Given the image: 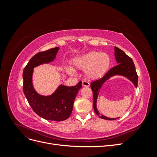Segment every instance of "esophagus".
I'll list each match as a JSON object with an SVG mask.
<instances>
[{"mask_svg":"<svg viewBox=\"0 0 157 157\" xmlns=\"http://www.w3.org/2000/svg\"><path fill=\"white\" fill-rule=\"evenodd\" d=\"M82 86H86V87H88L90 86V83L86 80H83L82 81Z\"/></svg>","mask_w":157,"mask_h":157,"instance_id":"1","label":"esophagus"}]
</instances>
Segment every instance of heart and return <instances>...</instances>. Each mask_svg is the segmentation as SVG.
<instances>
[{
    "instance_id": "obj_1",
    "label": "heart",
    "mask_w": 157,
    "mask_h": 157,
    "mask_svg": "<svg viewBox=\"0 0 157 157\" xmlns=\"http://www.w3.org/2000/svg\"><path fill=\"white\" fill-rule=\"evenodd\" d=\"M76 68L85 70V75L90 79H98L101 77L110 67L111 58L105 52L92 51L79 56L73 60ZM67 72L73 73V70L67 67Z\"/></svg>"
}]
</instances>
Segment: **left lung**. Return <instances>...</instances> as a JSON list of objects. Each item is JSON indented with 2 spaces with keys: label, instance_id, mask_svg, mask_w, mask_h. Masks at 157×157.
<instances>
[{
  "label": "left lung",
  "instance_id": "1",
  "mask_svg": "<svg viewBox=\"0 0 157 157\" xmlns=\"http://www.w3.org/2000/svg\"><path fill=\"white\" fill-rule=\"evenodd\" d=\"M115 56L118 65L111 68L109 71H108L102 78L95 80V81H93L91 83V84H90V87H91V89L93 92V106L95 113H96L97 115L103 118V119L109 121L116 120L118 118H111L100 115L96 107L98 96L99 91H100V88L102 86V84L109 78H110L111 77H113V76H115L117 75L124 76V77L131 80L136 88L137 86V82H138V77H137V74L136 71L135 65L134 62H133V60L132 59V58H130L128 56H127L124 53V52H123L122 50L117 48L116 46L115 47Z\"/></svg>",
  "mask_w": 157,
  "mask_h": 157
}]
</instances>
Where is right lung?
Masks as SVG:
<instances>
[{
	"label": "right lung",
	"mask_w": 157,
	"mask_h": 157,
	"mask_svg": "<svg viewBox=\"0 0 157 157\" xmlns=\"http://www.w3.org/2000/svg\"><path fill=\"white\" fill-rule=\"evenodd\" d=\"M58 50V47H56L37 53L32 57L23 72V92L28 103L38 115L53 121H63L70 117L76 96L82 88V81L73 86L60 85L48 96H41L34 90L32 82L33 68L51 62L56 58Z\"/></svg>",
	"instance_id": "right-lung-1"
}]
</instances>
